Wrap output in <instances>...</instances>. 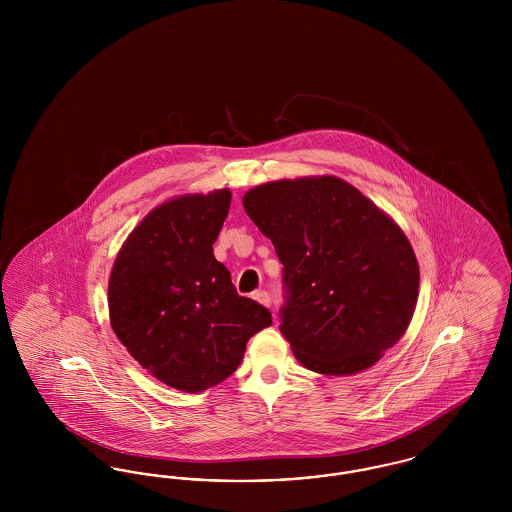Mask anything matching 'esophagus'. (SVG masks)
<instances>
[{"mask_svg": "<svg viewBox=\"0 0 512 512\" xmlns=\"http://www.w3.org/2000/svg\"><path fill=\"white\" fill-rule=\"evenodd\" d=\"M253 299L257 301V303H261V305H265L268 307L270 305V293L265 292V290H259V292H253Z\"/></svg>", "mask_w": 512, "mask_h": 512, "instance_id": "obj_1", "label": "esophagus"}]
</instances>
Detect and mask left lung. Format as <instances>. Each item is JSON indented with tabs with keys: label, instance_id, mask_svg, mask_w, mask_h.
Segmentation results:
<instances>
[{
	"label": "left lung",
	"instance_id": "1",
	"mask_svg": "<svg viewBox=\"0 0 512 512\" xmlns=\"http://www.w3.org/2000/svg\"><path fill=\"white\" fill-rule=\"evenodd\" d=\"M245 213L284 265L280 330L320 374L366 370L401 340L420 272L403 230L336 176L276 180L244 195Z\"/></svg>",
	"mask_w": 512,
	"mask_h": 512
}]
</instances>
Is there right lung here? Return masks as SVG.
I'll use <instances>...</instances> for the list:
<instances>
[{
  "mask_svg": "<svg viewBox=\"0 0 512 512\" xmlns=\"http://www.w3.org/2000/svg\"><path fill=\"white\" fill-rule=\"evenodd\" d=\"M232 194L174 197L155 207L121 247L109 278L111 326L163 384L188 393L226 380L270 311L236 292L213 255Z\"/></svg>",
  "mask_w": 512,
  "mask_h": 512,
  "instance_id": "obj_1",
  "label": "right lung"
}]
</instances>
